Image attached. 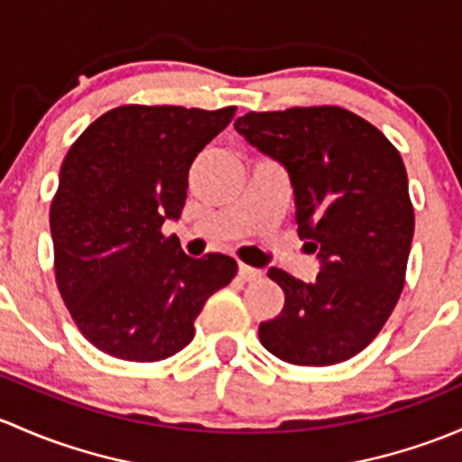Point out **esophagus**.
I'll return each instance as SVG.
<instances>
[{
    "mask_svg": "<svg viewBox=\"0 0 462 462\" xmlns=\"http://www.w3.org/2000/svg\"><path fill=\"white\" fill-rule=\"evenodd\" d=\"M237 278H240L242 282H251V280L263 278V271H260V269H254V266L240 264V266H237Z\"/></svg>",
    "mask_w": 462,
    "mask_h": 462,
    "instance_id": "esophagus-1",
    "label": "esophagus"
}]
</instances>
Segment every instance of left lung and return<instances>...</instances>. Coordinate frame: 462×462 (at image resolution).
<instances>
[{
    "label": "left lung",
    "instance_id": "left-lung-1",
    "mask_svg": "<svg viewBox=\"0 0 462 462\" xmlns=\"http://www.w3.org/2000/svg\"><path fill=\"white\" fill-rule=\"evenodd\" d=\"M236 131L287 169L298 236L320 258L313 282L269 269L284 307L260 322V342L275 358L307 367L354 358L405 287L413 207L401 153L340 106L251 111L237 117Z\"/></svg>",
    "mask_w": 462,
    "mask_h": 462
}]
</instances>
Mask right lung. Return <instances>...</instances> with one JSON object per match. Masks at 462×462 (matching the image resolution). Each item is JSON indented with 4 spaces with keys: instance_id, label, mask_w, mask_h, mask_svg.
I'll return each mask as SVG.
<instances>
[{
    "instance_id": "obj_1",
    "label": "right lung",
    "mask_w": 462,
    "mask_h": 462,
    "mask_svg": "<svg viewBox=\"0 0 462 462\" xmlns=\"http://www.w3.org/2000/svg\"><path fill=\"white\" fill-rule=\"evenodd\" d=\"M233 116L236 106H117L61 162L51 204L57 289L104 354L131 363L178 354L204 302L236 275L229 255L196 260L162 236L182 213L193 160Z\"/></svg>"
}]
</instances>
